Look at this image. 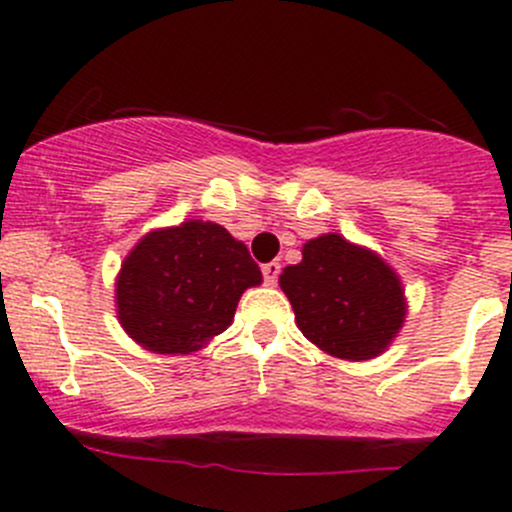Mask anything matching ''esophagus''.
<instances>
[{
	"label": "esophagus",
	"mask_w": 512,
	"mask_h": 512,
	"mask_svg": "<svg viewBox=\"0 0 512 512\" xmlns=\"http://www.w3.org/2000/svg\"><path fill=\"white\" fill-rule=\"evenodd\" d=\"M262 277H265V285H277V277H280V262H267V265H262Z\"/></svg>",
	"instance_id": "obj_1"
}]
</instances>
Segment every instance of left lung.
Instances as JSON below:
<instances>
[{
    "label": "left lung",
    "instance_id": "1",
    "mask_svg": "<svg viewBox=\"0 0 512 512\" xmlns=\"http://www.w3.org/2000/svg\"><path fill=\"white\" fill-rule=\"evenodd\" d=\"M280 287L304 337L337 359H374L404 327L399 275L337 232L309 240L302 262L282 270Z\"/></svg>",
    "mask_w": 512,
    "mask_h": 512
}]
</instances>
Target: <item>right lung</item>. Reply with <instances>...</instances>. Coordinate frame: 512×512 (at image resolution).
Segmentation results:
<instances>
[{"mask_svg": "<svg viewBox=\"0 0 512 512\" xmlns=\"http://www.w3.org/2000/svg\"><path fill=\"white\" fill-rule=\"evenodd\" d=\"M262 272L223 225L188 220L138 240L116 277L118 322L156 354H190L232 324Z\"/></svg>", "mask_w": 512, "mask_h": 512, "instance_id": "obj_1", "label": "right lung"}]
</instances>
